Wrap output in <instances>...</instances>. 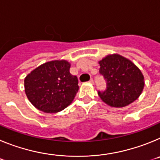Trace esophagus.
Returning a JSON list of instances; mask_svg holds the SVG:
<instances>
[{"mask_svg":"<svg viewBox=\"0 0 160 160\" xmlns=\"http://www.w3.org/2000/svg\"><path fill=\"white\" fill-rule=\"evenodd\" d=\"M90 84H94V80H93L92 78H90Z\"/></svg>","mask_w":160,"mask_h":160,"instance_id":"1","label":"esophagus"}]
</instances>
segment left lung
<instances>
[{
	"instance_id": "1",
	"label": "left lung",
	"mask_w": 160,
	"mask_h": 160,
	"mask_svg": "<svg viewBox=\"0 0 160 160\" xmlns=\"http://www.w3.org/2000/svg\"><path fill=\"white\" fill-rule=\"evenodd\" d=\"M99 73L107 82V90L98 91L100 98L112 107H124L142 94L144 77L138 66L118 53L109 54L98 62Z\"/></svg>"
}]
</instances>
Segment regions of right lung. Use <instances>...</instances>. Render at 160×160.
<instances>
[{
    "label": "right lung",
    "instance_id": "obj_1",
    "mask_svg": "<svg viewBox=\"0 0 160 160\" xmlns=\"http://www.w3.org/2000/svg\"><path fill=\"white\" fill-rule=\"evenodd\" d=\"M70 66L66 60L50 61L25 77V94L39 111L57 113L73 102L78 90V81L70 73Z\"/></svg>",
    "mask_w": 160,
    "mask_h": 160
}]
</instances>
